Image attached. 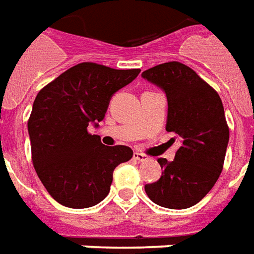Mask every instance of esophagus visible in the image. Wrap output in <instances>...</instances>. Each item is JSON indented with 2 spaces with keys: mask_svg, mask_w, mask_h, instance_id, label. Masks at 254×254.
<instances>
[{
  "mask_svg": "<svg viewBox=\"0 0 254 254\" xmlns=\"http://www.w3.org/2000/svg\"><path fill=\"white\" fill-rule=\"evenodd\" d=\"M132 159L136 160V161H146L147 156H145V154H142V153L134 152V154H132Z\"/></svg>",
  "mask_w": 254,
  "mask_h": 254,
  "instance_id": "esophagus-1",
  "label": "esophagus"
}]
</instances>
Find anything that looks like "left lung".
Listing matches in <instances>:
<instances>
[{"label": "left lung", "instance_id": "1", "mask_svg": "<svg viewBox=\"0 0 254 254\" xmlns=\"http://www.w3.org/2000/svg\"><path fill=\"white\" fill-rule=\"evenodd\" d=\"M142 78L165 93L168 102L165 130L179 136L175 159H159L164 172L145 185L154 204L186 209L204 198L222 174L228 131L222 100L191 68L178 61L142 72Z\"/></svg>", "mask_w": 254, "mask_h": 254}]
</instances>
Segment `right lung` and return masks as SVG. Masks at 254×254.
<instances>
[{"mask_svg":"<svg viewBox=\"0 0 254 254\" xmlns=\"http://www.w3.org/2000/svg\"><path fill=\"white\" fill-rule=\"evenodd\" d=\"M139 72L82 63L38 93L28 120L32 163L59 204L83 209L101 202L115 168L132 157L130 147L105 146L87 127H98L113 94Z\"/></svg>","mask_w":254,"mask_h":254,"instance_id":"1","label":"right lung"}]
</instances>
